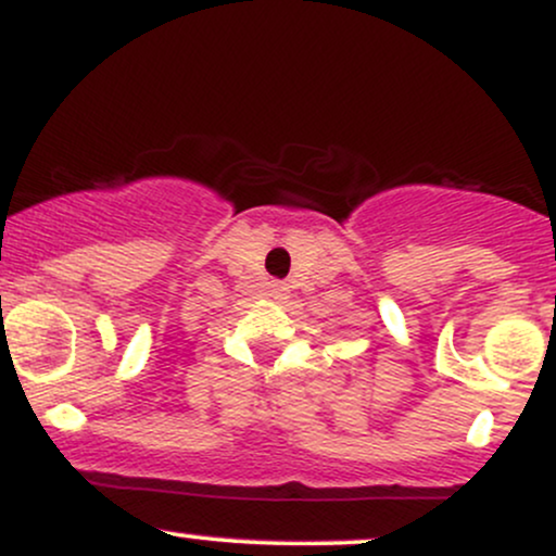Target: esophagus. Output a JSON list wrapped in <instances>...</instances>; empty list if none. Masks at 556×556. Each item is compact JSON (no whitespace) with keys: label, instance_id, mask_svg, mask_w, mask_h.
<instances>
[{"label":"esophagus","instance_id":"34e87169","mask_svg":"<svg viewBox=\"0 0 556 556\" xmlns=\"http://www.w3.org/2000/svg\"><path fill=\"white\" fill-rule=\"evenodd\" d=\"M269 295L282 300L287 295V285L285 282H269Z\"/></svg>","mask_w":556,"mask_h":556}]
</instances>
